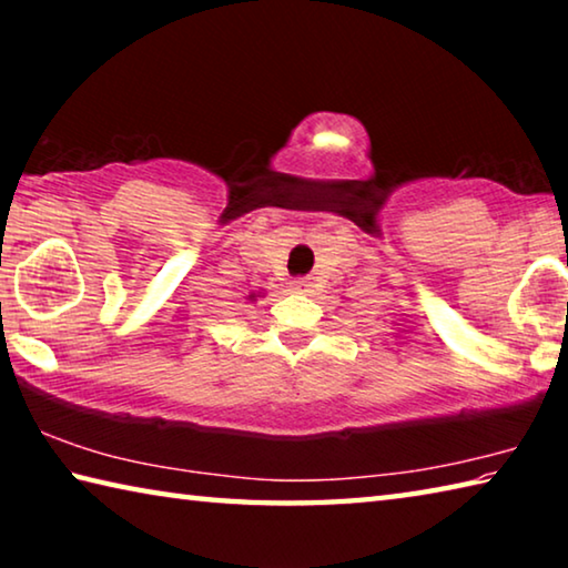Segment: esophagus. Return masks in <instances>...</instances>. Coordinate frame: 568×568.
<instances>
[{
	"label": "esophagus",
	"mask_w": 568,
	"mask_h": 568,
	"mask_svg": "<svg viewBox=\"0 0 568 568\" xmlns=\"http://www.w3.org/2000/svg\"><path fill=\"white\" fill-rule=\"evenodd\" d=\"M307 287H311L307 277H295V281L291 283V291H295V293H307Z\"/></svg>",
	"instance_id": "esophagus-1"
}]
</instances>
